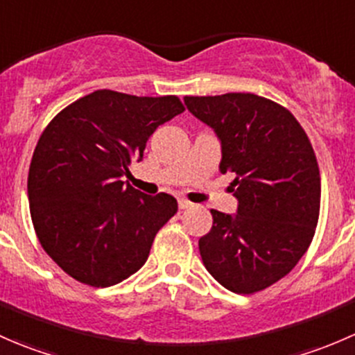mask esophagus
Returning a JSON list of instances; mask_svg holds the SVG:
<instances>
[{"label": "esophagus", "mask_w": 355, "mask_h": 355, "mask_svg": "<svg viewBox=\"0 0 355 355\" xmlns=\"http://www.w3.org/2000/svg\"><path fill=\"white\" fill-rule=\"evenodd\" d=\"M178 207L180 209H189V207H192V202L187 199H178Z\"/></svg>", "instance_id": "1"}]
</instances>
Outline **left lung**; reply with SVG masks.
I'll return each instance as SVG.
<instances>
[{
	"label": "left lung",
	"mask_w": 355,
	"mask_h": 355,
	"mask_svg": "<svg viewBox=\"0 0 355 355\" xmlns=\"http://www.w3.org/2000/svg\"><path fill=\"white\" fill-rule=\"evenodd\" d=\"M187 110L221 142L237 214L211 209L199 239L206 270L225 288L254 293L293 270L316 232L321 178L309 137L287 108L250 92L185 96Z\"/></svg>",
	"instance_id": "8db88e82"
}]
</instances>
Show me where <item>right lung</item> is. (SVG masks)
<instances>
[{
  "mask_svg": "<svg viewBox=\"0 0 355 355\" xmlns=\"http://www.w3.org/2000/svg\"><path fill=\"white\" fill-rule=\"evenodd\" d=\"M177 96L94 91L60 111L28 168V204L48 256L77 282L111 287L148 261L159 228L177 213L170 194L123 182L159 125L184 111Z\"/></svg>",
  "mask_w": 355,
  "mask_h": 355,
  "instance_id": "right-lung-1",
  "label": "right lung"
}]
</instances>
